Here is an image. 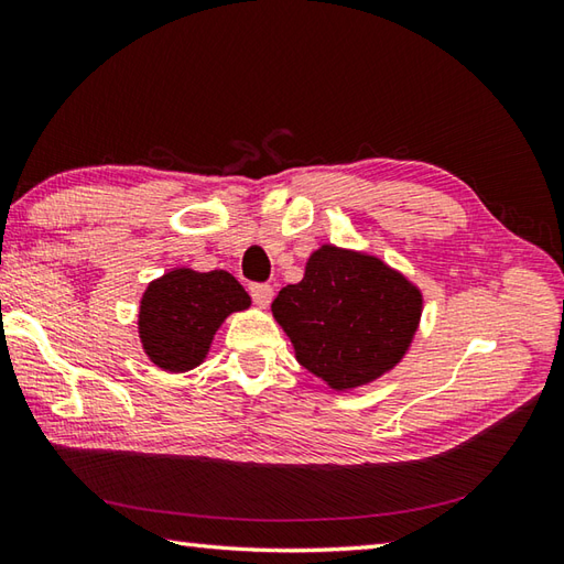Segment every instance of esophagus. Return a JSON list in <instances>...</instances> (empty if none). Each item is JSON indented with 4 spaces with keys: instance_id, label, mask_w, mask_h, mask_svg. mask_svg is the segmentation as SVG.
Here are the masks:
<instances>
[{
    "instance_id": "obj_1",
    "label": "esophagus",
    "mask_w": 564,
    "mask_h": 564,
    "mask_svg": "<svg viewBox=\"0 0 564 564\" xmlns=\"http://www.w3.org/2000/svg\"><path fill=\"white\" fill-rule=\"evenodd\" d=\"M249 295L251 301H254L259 307H269L271 297H273V289L269 283H251L249 285Z\"/></svg>"
}]
</instances>
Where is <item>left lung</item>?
I'll list each match as a JSON object with an SVG mask.
<instances>
[{
	"label": "left lung",
	"instance_id": "8db88e82",
	"mask_svg": "<svg viewBox=\"0 0 564 564\" xmlns=\"http://www.w3.org/2000/svg\"><path fill=\"white\" fill-rule=\"evenodd\" d=\"M422 305V291L386 261L322 245L303 281L281 289L271 310L297 364L334 390H351L402 361Z\"/></svg>",
	"mask_w": 564,
	"mask_h": 564
}]
</instances>
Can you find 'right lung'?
<instances>
[{
  "instance_id": "1",
  "label": "right lung",
  "mask_w": 564,
  "mask_h": 564,
  "mask_svg": "<svg viewBox=\"0 0 564 564\" xmlns=\"http://www.w3.org/2000/svg\"><path fill=\"white\" fill-rule=\"evenodd\" d=\"M249 305L251 297L232 273L174 269L142 293V349L166 373H184L203 364L225 317Z\"/></svg>"
}]
</instances>
